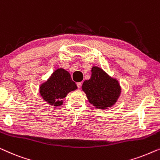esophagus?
I'll return each instance as SVG.
<instances>
[{
	"mask_svg": "<svg viewBox=\"0 0 160 160\" xmlns=\"http://www.w3.org/2000/svg\"><path fill=\"white\" fill-rule=\"evenodd\" d=\"M82 82H78V83H77V87H78V89L81 88V87H82Z\"/></svg>",
	"mask_w": 160,
	"mask_h": 160,
	"instance_id": "esophagus-1",
	"label": "esophagus"
}]
</instances>
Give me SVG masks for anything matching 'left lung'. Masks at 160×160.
<instances>
[{
  "label": "left lung",
  "instance_id": "left-lung-1",
  "mask_svg": "<svg viewBox=\"0 0 160 160\" xmlns=\"http://www.w3.org/2000/svg\"><path fill=\"white\" fill-rule=\"evenodd\" d=\"M82 90L91 104L104 109L115 104L121 93V87L117 79L110 77L102 69L94 66L90 79L83 83Z\"/></svg>",
  "mask_w": 160,
  "mask_h": 160
}]
</instances>
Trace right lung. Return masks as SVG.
Returning <instances> with one entry per match:
<instances>
[{
	"instance_id": "obj_1",
	"label": "right lung",
	"mask_w": 160,
	"mask_h": 160,
	"mask_svg": "<svg viewBox=\"0 0 160 160\" xmlns=\"http://www.w3.org/2000/svg\"><path fill=\"white\" fill-rule=\"evenodd\" d=\"M77 89L76 83L71 79L70 73L62 68H58L49 79L40 87L43 99L52 106L62 105V99L70 92Z\"/></svg>"
}]
</instances>
